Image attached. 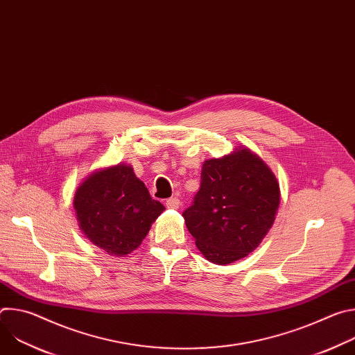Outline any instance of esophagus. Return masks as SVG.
Here are the masks:
<instances>
[{"label":"esophagus","instance_id":"obj_1","mask_svg":"<svg viewBox=\"0 0 355 355\" xmlns=\"http://www.w3.org/2000/svg\"><path fill=\"white\" fill-rule=\"evenodd\" d=\"M166 207L168 209H178L180 208V199L178 198H170L166 200Z\"/></svg>","mask_w":355,"mask_h":355}]
</instances>
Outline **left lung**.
Returning <instances> with one entry per match:
<instances>
[{
    "label": "left lung",
    "instance_id": "8db88e82",
    "mask_svg": "<svg viewBox=\"0 0 355 355\" xmlns=\"http://www.w3.org/2000/svg\"><path fill=\"white\" fill-rule=\"evenodd\" d=\"M278 207L274 173L247 147H239L204 163L200 188L182 216L205 259L226 266L259 247Z\"/></svg>",
    "mask_w": 355,
    "mask_h": 355
}]
</instances>
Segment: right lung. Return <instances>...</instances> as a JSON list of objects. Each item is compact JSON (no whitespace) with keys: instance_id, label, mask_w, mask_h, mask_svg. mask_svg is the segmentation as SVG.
I'll list each match as a JSON object with an SVG mask.
<instances>
[{"instance_id":"1","label":"right lung","mask_w":355,"mask_h":355,"mask_svg":"<svg viewBox=\"0 0 355 355\" xmlns=\"http://www.w3.org/2000/svg\"><path fill=\"white\" fill-rule=\"evenodd\" d=\"M73 204L85 237L116 257L136 250L166 209L125 163L91 173Z\"/></svg>"}]
</instances>
